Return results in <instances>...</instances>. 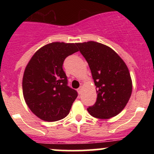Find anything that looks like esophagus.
<instances>
[{
  "label": "esophagus",
  "mask_w": 154,
  "mask_h": 154,
  "mask_svg": "<svg viewBox=\"0 0 154 154\" xmlns=\"http://www.w3.org/2000/svg\"><path fill=\"white\" fill-rule=\"evenodd\" d=\"M77 91H78V94H81V93H82V88H79L78 89H77Z\"/></svg>",
  "instance_id": "obj_1"
}]
</instances>
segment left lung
<instances>
[{"instance_id": "left-lung-1", "label": "left lung", "mask_w": 154, "mask_h": 154, "mask_svg": "<svg viewBox=\"0 0 154 154\" xmlns=\"http://www.w3.org/2000/svg\"><path fill=\"white\" fill-rule=\"evenodd\" d=\"M91 70L97 97L87 110L91 116L108 119L117 116L132 94L131 77L127 65L111 48L96 42L77 43Z\"/></svg>"}]
</instances>
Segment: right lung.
<instances>
[{"label": "right lung", "mask_w": 154, "mask_h": 154, "mask_svg": "<svg viewBox=\"0 0 154 154\" xmlns=\"http://www.w3.org/2000/svg\"><path fill=\"white\" fill-rule=\"evenodd\" d=\"M77 51V43H50L38 49L26 66L23 95L29 109L42 120L56 122L69 113L77 92L67 85L63 65Z\"/></svg>", "instance_id": "1"}]
</instances>
